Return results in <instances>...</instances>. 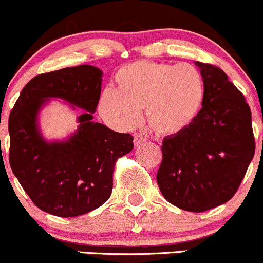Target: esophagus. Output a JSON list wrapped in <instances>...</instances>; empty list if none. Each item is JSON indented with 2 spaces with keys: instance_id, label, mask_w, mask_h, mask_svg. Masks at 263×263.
Masks as SVG:
<instances>
[{
  "instance_id": "obj_1",
  "label": "esophagus",
  "mask_w": 263,
  "mask_h": 263,
  "mask_svg": "<svg viewBox=\"0 0 263 263\" xmlns=\"http://www.w3.org/2000/svg\"><path fill=\"white\" fill-rule=\"evenodd\" d=\"M143 142H144V137H143V136H142V135L136 134V135L134 136V143H135L136 147L141 146V144L143 143Z\"/></svg>"
}]
</instances>
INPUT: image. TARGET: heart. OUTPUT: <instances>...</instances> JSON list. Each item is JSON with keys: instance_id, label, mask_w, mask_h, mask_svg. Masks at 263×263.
I'll use <instances>...</instances> for the list:
<instances>
[{"instance_id": "b5f03b06", "label": "heart", "mask_w": 263, "mask_h": 263, "mask_svg": "<svg viewBox=\"0 0 263 263\" xmlns=\"http://www.w3.org/2000/svg\"><path fill=\"white\" fill-rule=\"evenodd\" d=\"M117 91L101 93L99 112L117 127L128 129L146 108L149 128L172 137L185 131L198 117L204 100V80L194 66L138 60L115 75Z\"/></svg>"}]
</instances>
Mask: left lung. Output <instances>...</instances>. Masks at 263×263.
I'll return each mask as SVG.
<instances>
[{"mask_svg":"<svg viewBox=\"0 0 263 263\" xmlns=\"http://www.w3.org/2000/svg\"><path fill=\"white\" fill-rule=\"evenodd\" d=\"M204 80L192 126L163 140L157 183L171 204L201 213L234 197L255 155L251 111L221 69L195 62Z\"/></svg>","mask_w":263,"mask_h":263,"instance_id":"obj_1","label":"left lung"}]
</instances>
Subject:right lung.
I'll use <instances>...</instances> for the list:
<instances>
[{"label":"right lung","mask_w":263,"mask_h":263,"mask_svg":"<svg viewBox=\"0 0 263 263\" xmlns=\"http://www.w3.org/2000/svg\"><path fill=\"white\" fill-rule=\"evenodd\" d=\"M102 71L92 65L64 68L34 77L20 93L8 120L10 164L22 188L41 210L73 218L98 209L112 192L115 163L134 148V137L92 121ZM52 98L83 111L77 132L48 141L39 115Z\"/></svg>","instance_id":"obj_1"}]
</instances>
